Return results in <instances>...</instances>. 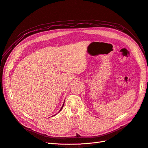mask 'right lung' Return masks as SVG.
<instances>
[{"mask_svg":"<svg viewBox=\"0 0 148 148\" xmlns=\"http://www.w3.org/2000/svg\"><path fill=\"white\" fill-rule=\"evenodd\" d=\"M64 104H63V106H62V107H61V109H60V110H62V108H63V107H64Z\"/></svg>","mask_w":148,"mask_h":148,"instance_id":"obj_1","label":"right lung"}]
</instances>
